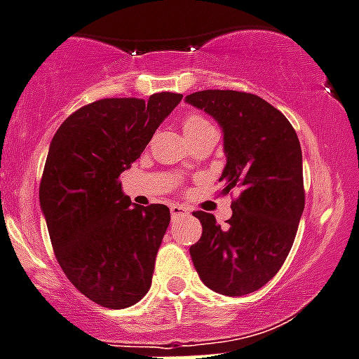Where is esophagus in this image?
<instances>
[{"instance_id": "1", "label": "esophagus", "mask_w": 359, "mask_h": 359, "mask_svg": "<svg viewBox=\"0 0 359 359\" xmlns=\"http://www.w3.org/2000/svg\"><path fill=\"white\" fill-rule=\"evenodd\" d=\"M187 215H189L187 208L180 206V204H170V217L172 218H182L187 217Z\"/></svg>"}]
</instances>
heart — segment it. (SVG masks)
Here are the masks:
<instances>
[{
    "instance_id": "b5f03b06",
    "label": "heart",
    "mask_w": 359,
    "mask_h": 359,
    "mask_svg": "<svg viewBox=\"0 0 359 359\" xmlns=\"http://www.w3.org/2000/svg\"><path fill=\"white\" fill-rule=\"evenodd\" d=\"M183 134H185L187 139H192L196 135H199L201 132L208 130V128H213L203 116L199 114H187L182 121Z\"/></svg>"
}]
</instances>
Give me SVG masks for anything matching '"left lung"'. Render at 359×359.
Masks as SVG:
<instances>
[{
  "instance_id": "1",
  "label": "left lung",
  "mask_w": 359,
  "mask_h": 359,
  "mask_svg": "<svg viewBox=\"0 0 359 359\" xmlns=\"http://www.w3.org/2000/svg\"><path fill=\"white\" fill-rule=\"evenodd\" d=\"M185 102L220 125L225 167L218 182L224 194L240 190L225 229L211 213H194L203 224V236L190 247L194 268L218 294H250L278 273L294 243L305 208L298 135L257 95L206 90Z\"/></svg>"
}]
</instances>
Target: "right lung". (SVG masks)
Listing matches in <instances>:
<instances>
[{
	"label": "right lung",
	"instance_id": "right-lung-1",
	"mask_svg": "<svg viewBox=\"0 0 359 359\" xmlns=\"http://www.w3.org/2000/svg\"><path fill=\"white\" fill-rule=\"evenodd\" d=\"M182 98H104L68 116L50 141L40 183L50 243L72 284L105 309L135 305L151 287L169 208L134 204L119 176Z\"/></svg>",
	"mask_w": 359,
	"mask_h": 359
}]
</instances>
